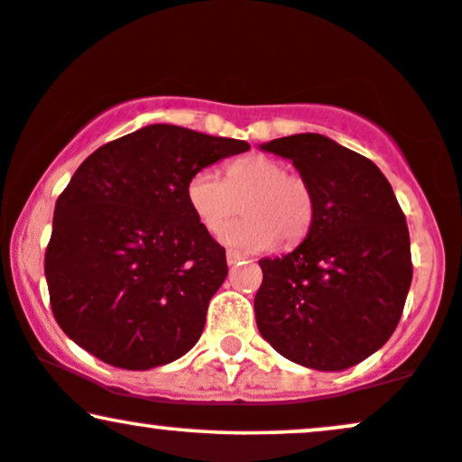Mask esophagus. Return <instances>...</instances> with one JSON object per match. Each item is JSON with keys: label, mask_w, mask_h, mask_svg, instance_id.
<instances>
[{"label": "esophagus", "mask_w": 462, "mask_h": 462, "mask_svg": "<svg viewBox=\"0 0 462 462\" xmlns=\"http://www.w3.org/2000/svg\"><path fill=\"white\" fill-rule=\"evenodd\" d=\"M243 258H245V255L238 254V251H227V254H226V260H227V264H230V266H235L236 262H241Z\"/></svg>", "instance_id": "obj_1"}]
</instances>
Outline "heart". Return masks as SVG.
Segmentation results:
<instances>
[{
	"mask_svg": "<svg viewBox=\"0 0 462 462\" xmlns=\"http://www.w3.org/2000/svg\"><path fill=\"white\" fill-rule=\"evenodd\" d=\"M185 196L191 213L211 235L221 232L243 208L245 217L225 226L221 235L227 247L243 251H266L277 243L291 247L309 235L315 217L309 180L288 172L285 163L264 153L230 162L224 179L213 168H200L188 180Z\"/></svg>",
	"mask_w": 462,
	"mask_h": 462,
	"instance_id": "heart-1",
	"label": "heart"
}]
</instances>
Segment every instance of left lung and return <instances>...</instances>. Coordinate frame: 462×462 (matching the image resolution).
<instances>
[{
    "mask_svg": "<svg viewBox=\"0 0 462 462\" xmlns=\"http://www.w3.org/2000/svg\"><path fill=\"white\" fill-rule=\"evenodd\" d=\"M309 180L315 217L291 254L260 260V335L285 358L343 371L393 337L411 285L405 215L382 171L322 134L262 144Z\"/></svg>",
    "mask_w": 462,
    "mask_h": 462,
    "instance_id": "8db88e82",
    "label": "left lung"
}]
</instances>
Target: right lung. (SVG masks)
<instances>
[{"label":"right lung","mask_w":462,"mask_h":462,"mask_svg":"<svg viewBox=\"0 0 462 462\" xmlns=\"http://www.w3.org/2000/svg\"><path fill=\"white\" fill-rule=\"evenodd\" d=\"M245 140L155 124L87 157L55 204L44 255L51 309L76 346L119 369L188 354L227 274L226 249L191 213V174Z\"/></svg>","instance_id":"add662e5"}]
</instances>
